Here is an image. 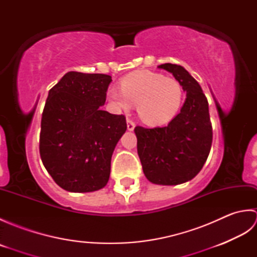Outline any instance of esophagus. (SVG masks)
Listing matches in <instances>:
<instances>
[{
  "instance_id": "34e87169",
  "label": "esophagus",
  "mask_w": 257,
  "mask_h": 257,
  "mask_svg": "<svg viewBox=\"0 0 257 257\" xmlns=\"http://www.w3.org/2000/svg\"><path fill=\"white\" fill-rule=\"evenodd\" d=\"M135 127H136V123L133 121L132 119L128 118L127 119V128H128V130H130V132H132V130L135 129Z\"/></svg>"
}]
</instances>
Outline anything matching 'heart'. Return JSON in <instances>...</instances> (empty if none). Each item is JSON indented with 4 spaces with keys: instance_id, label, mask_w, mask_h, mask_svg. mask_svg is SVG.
<instances>
[{
    "instance_id": "heart-1",
    "label": "heart",
    "mask_w": 257,
    "mask_h": 257,
    "mask_svg": "<svg viewBox=\"0 0 257 257\" xmlns=\"http://www.w3.org/2000/svg\"><path fill=\"white\" fill-rule=\"evenodd\" d=\"M111 101L118 108L128 110L132 102L144 122L162 124L176 116L183 99V89L179 81L150 72L128 75L121 81V89L108 91Z\"/></svg>"
}]
</instances>
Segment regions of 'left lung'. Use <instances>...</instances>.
<instances>
[{
	"instance_id": "obj_1",
	"label": "left lung",
	"mask_w": 257,
	"mask_h": 257,
	"mask_svg": "<svg viewBox=\"0 0 257 257\" xmlns=\"http://www.w3.org/2000/svg\"><path fill=\"white\" fill-rule=\"evenodd\" d=\"M187 91L181 111L166 127L135 128L143 170L150 182L176 185L193 179L209 157L212 123L209 102L198 81L182 66L162 64Z\"/></svg>"
}]
</instances>
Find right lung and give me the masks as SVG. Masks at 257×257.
<instances>
[{
  "label": "right lung",
  "mask_w": 257,
  "mask_h": 257,
  "mask_svg": "<svg viewBox=\"0 0 257 257\" xmlns=\"http://www.w3.org/2000/svg\"><path fill=\"white\" fill-rule=\"evenodd\" d=\"M111 76L68 72L48 92L40 155L54 181L69 192L105 187L111 156L127 130L123 114L101 110Z\"/></svg>",
  "instance_id": "1"
}]
</instances>
